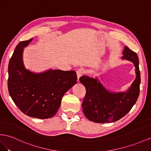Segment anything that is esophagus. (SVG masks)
<instances>
[{"label": "esophagus", "mask_w": 151, "mask_h": 151, "mask_svg": "<svg viewBox=\"0 0 151 151\" xmlns=\"http://www.w3.org/2000/svg\"><path fill=\"white\" fill-rule=\"evenodd\" d=\"M84 73V71L83 69H79L77 70L76 71V76H77V79H78V81L79 82V79L81 76H82Z\"/></svg>", "instance_id": "34e87169"}]
</instances>
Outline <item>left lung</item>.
I'll list each match as a JSON object with an SVG mask.
<instances>
[{
	"label": "left lung",
	"instance_id": "1",
	"mask_svg": "<svg viewBox=\"0 0 151 151\" xmlns=\"http://www.w3.org/2000/svg\"><path fill=\"white\" fill-rule=\"evenodd\" d=\"M122 59L134 64L136 78L126 92H112L108 91L98 78L82 76L80 82L86 87V94L82 103L86 117L97 123L114 122L125 116L136 103L140 93V73L137 54L124 46Z\"/></svg>",
	"mask_w": 151,
	"mask_h": 151
}]
</instances>
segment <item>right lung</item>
Here are the masks:
<instances>
[{
    "mask_svg": "<svg viewBox=\"0 0 151 151\" xmlns=\"http://www.w3.org/2000/svg\"><path fill=\"white\" fill-rule=\"evenodd\" d=\"M32 40L20 42L10 59L9 93L24 114L32 117L48 119L55 115L64 94L76 83V73L60 69L35 73L27 69L23 63V51Z\"/></svg>",
    "mask_w": 151,
    "mask_h": 151,
    "instance_id": "right-lung-1",
    "label": "right lung"
}]
</instances>
